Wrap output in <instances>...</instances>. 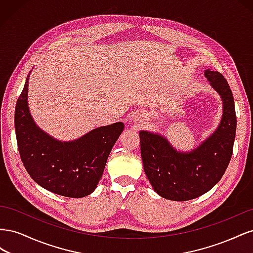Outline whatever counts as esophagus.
I'll use <instances>...</instances> for the list:
<instances>
[{"label":"esophagus","mask_w":253,"mask_h":253,"mask_svg":"<svg viewBox=\"0 0 253 253\" xmlns=\"http://www.w3.org/2000/svg\"><path fill=\"white\" fill-rule=\"evenodd\" d=\"M142 118H143V116L140 113H136L133 115V121H135V122H139V121L141 122Z\"/></svg>","instance_id":"obj_1"}]
</instances>
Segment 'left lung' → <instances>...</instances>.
Returning <instances> with one entry per match:
<instances>
[{"label":"left lung","mask_w":253,"mask_h":253,"mask_svg":"<svg viewBox=\"0 0 253 253\" xmlns=\"http://www.w3.org/2000/svg\"><path fill=\"white\" fill-rule=\"evenodd\" d=\"M205 77L223 104L217 127L190 151L176 149L160 133L139 131L145 175L155 192L166 200L185 202L210 191L230 163L236 131L232 91L218 72L206 70Z\"/></svg>","instance_id":"left-lung-1"}]
</instances>
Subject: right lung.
I'll use <instances>...</instances> for the list:
<instances>
[{
  "instance_id": "1",
  "label": "right lung",
  "mask_w": 253,
  "mask_h": 253,
  "mask_svg": "<svg viewBox=\"0 0 253 253\" xmlns=\"http://www.w3.org/2000/svg\"><path fill=\"white\" fill-rule=\"evenodd\" d=\"M30 73L14 112V129L22 163L30 177L50 192L73 198L87 196L97 188L125 125L119 121L98 126L74 140L55 138L38 126L30 114Z\"/></svg>"
}]
</instances>
